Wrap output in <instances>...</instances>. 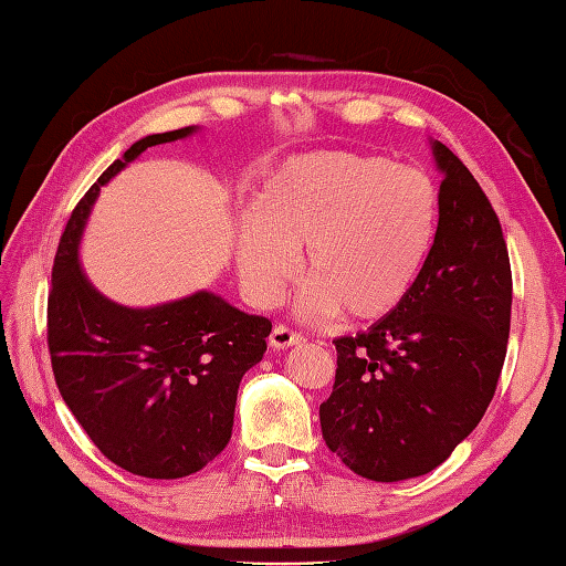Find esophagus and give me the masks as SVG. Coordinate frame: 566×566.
Returning <instances> with one entry per match:
<instances>
[{
	"mask_svg": "<svg viewBox=\"0 0 566 566\" xmlns=\"http://www.w3.org/2000/svg\"><path fill=\"white\" fill-rule=\"evenodd\" d=\"M305 340V336L297 334V331L287 328L285 324H275L271 336H269V346L273 350H283V348H291V346H300V343Z\"/></svg>",
	"mask_w": 566,
	"mask_h": 566,
	"instance_id": "34e87169",
	"label": "esophagus"
}]
</instances>
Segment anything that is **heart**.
<instances>
[{
    "mask_svg": "<svg viewBox=\"0 0 566 566\" xmlns=\"http://www.w3.org/2000/svg\"><path fill=\"white\" fill-rule=\"evenodd\" d=\"M238 269L259 305L283 293L305 250L307 314L375 324L406 305L434 250L442 199L410 165L355 150H316L281 163L252 201Z\"/></svg>",
    "mask_w": 566,
    "mask_h": 566,
    "instance_id": "b5f03b06",
    "label": "heart"
}]
</instances>
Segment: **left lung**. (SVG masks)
Wrapping results in <instances>:
<instances>
[{"label":"left lung","instance_id":"1","mask_svg":"<svg viewBox=\"0 0 566 566\" xmlns=\"http://www.w3.org/2000/svg\"><path fill=\"white\" fill-rule=\"evenodd\" d=\"M442 220L406 305L336 346L319 406L326 447L353 473L398 482L434 471L485 416L506 357L512 266L500 218L459 156L434 142Z\"/></svg>","mask_w":566,"mask_h":566}]
</instances>
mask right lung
Returning a JSON list of instances; mask_svg holds the SVG:
<instances>
[{
    "label": "right lung",
    "instance_id": "right-lung-1",
    "mask_svg": "<svg viewBox=\"0 0 566 566\" xmlns=\"http://www.w3.org/2000/svg\"><path fill=\"white\" fill-rule=\"evenodd\" d=\"M191 132L150 134L98 177L62 232L48 295V348L64 403L103 457L156 480L197 473L228 447L240 381L264 355L271 322L206 291L150 310L115 305L86 281L76 252L109 177Z\"/></svg>",
    "mask_w": 566,
    "mask_h": 566
}]
</instances>
